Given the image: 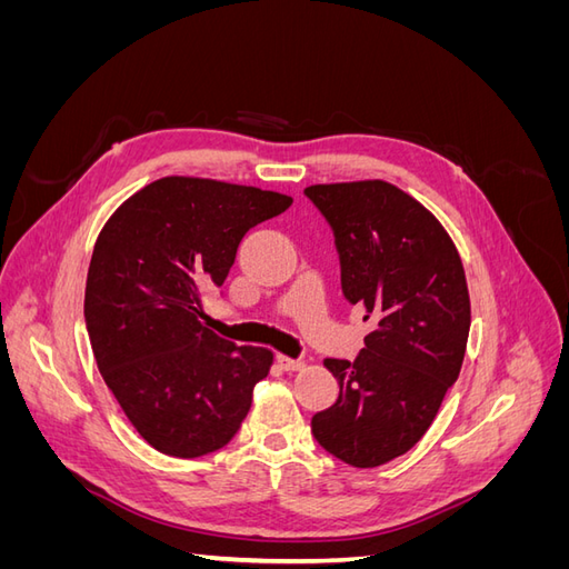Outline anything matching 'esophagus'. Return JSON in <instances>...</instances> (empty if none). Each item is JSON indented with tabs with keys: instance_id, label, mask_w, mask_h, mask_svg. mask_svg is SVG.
I'll use <instances>...</instances> for the list:
<instances>
[{
	"instance_id": "1",
	"label": "esophagus",
	"mask_w": 569,
	"mask_h": 569,
	"mask_svg": "<svg viewBox=\"0 0 569 569\" xmlns=\"http://www.w3.org/2000/svg\"><path fill=\"white\" fill-rule=\"evenodd\" d=\"M278 363H280V368L287 370V372H295V370H301V368H303L301 360L289 358V356H278Z\"/></svg>"
}]
</instances>
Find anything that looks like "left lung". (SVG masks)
<instances>
[{"label": "left lung", "mask_w": 569, "mask_h": 569, "mask_svg": "<svg viewBox=\"0 0 569 569\" xmlns=\"http://www.w3.org/2000/svg\"><path fill=\"white\" fill-rule=\"evenodd\" d=\"M306 197L335 230L343 297L375 322L356 360H325L339 399L311 427L327 453L377 468L425 437L458 380L472 320L468 280L449 232L396 184H311Z\"/></svg>", "instance_id": "obj_1"}]
</instances>
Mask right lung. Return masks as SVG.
Returning <instances> with one entry per match:
<instances>
[{
	"label": "right lung",
	"mask_w": 569,
	"mask_h": 569,
	"mask_svg": "<svg viewBox=\"0 0 569 569\" xmlns=\"http://www.w3.org/2000/svg\"><path fill=\"white\" fill-rule=\"evenodd\" d=\"M291 197L209 178L142 187L101 228L84 287L97 366L153 449L199 458L247 418L272 351L237 347L201 322V287L222 284L242 237Z\"/></svg>",
	"instance_id": "obj_1"
}]
</instances>
